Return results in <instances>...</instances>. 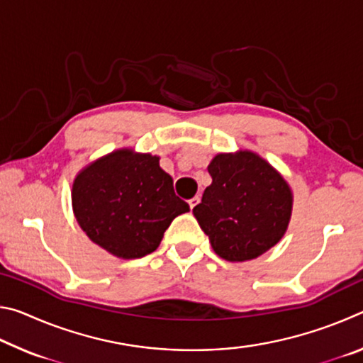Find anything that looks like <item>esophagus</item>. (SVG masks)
<instances>
[{
    "label": "esophagus",
    "mask_w": 363,
    "mask_h": 363,
    "mask_svg": "<svg viewBox=\"0 0 363 363\" xmlns=\"http://www.w3.org/2000/svg\"><path fill=\"white\" fill-rule=\"evenodd\" d=\"M200 203V196L196 195V196H194V199H190L189 200V206H190V210H194V208Z\"/></svg>",
    "instance_id": "obj_1"
}]
</instances>
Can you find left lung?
Masks as SVG:
<instances>
[{"mask_svg":"<svg viewBox=\"0 0 363 363\" xmlns=\"http://www.w3.org/2000/svg\"><path fill=\"white\" fill-rule=\"evenodd\" d=\"M213 182L194 208L214 250L230 262L255 259L285 235L293 194L277 169L250 150L218 153L208 164Z\"/></svg>","mask_w":363,"mask_h":363,"instance_id":"left-lung-1","label":"left lung"}]
</instances>
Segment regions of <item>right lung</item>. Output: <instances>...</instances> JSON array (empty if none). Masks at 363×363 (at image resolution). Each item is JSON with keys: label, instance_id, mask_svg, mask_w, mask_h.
Masks as SVG:
<instances>
[{"label": "right lung", "instance_id": "obj_1", "mask_svg": "<svg viewBox=\"0 0 363 363\" xmlns=\"http://www.w3.org/2000/svg\"><path fill=\"white\" fill-rule=\"evenodd\" d=\"M72 206L86 235L123 259L155 251L173 219L189 211L160 157L133 149L115 150L79 171Z\"/></svg>", "mask_w": 363, "mask_h": 363}]
</instances>
